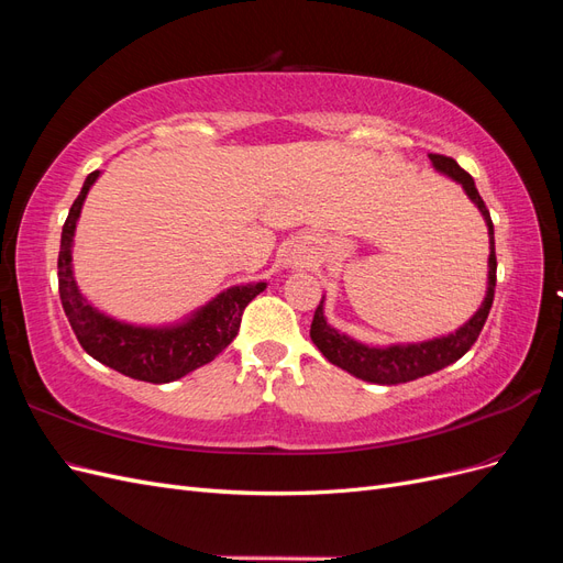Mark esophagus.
Segmentation results:
<instances>
[{
	"mask_svg": "<svg viewBox=\"0 0 563 563\" xmlns=\"http://www.w3.org/2000/svg\"><path fill=\"white\" fill-rule=\"evenodd\" d=\"M302 261H305V255H300V251H291V255L286 258L288 265H300Z\"/></svg>",
	"mask_w": 563,
	"mask_h": 563,
	"instance_id": "34e87169",
	"label": "esophagus"
}]
</instances>
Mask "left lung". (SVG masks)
<instances>
[{"label": "left lung", "mask_w": 563, "mask_h": 563, "mask_svg": "<svg viewBox=\"0 0 563 563\" xmlns=\"http://www.w3.org/2000/svg\"><path fill=\"white\" fill-rule=\"evenodd\" d=\"M432 164L444 172L446 176H451L453 180H457L460 185L465 187V192L470 195V199L479 207L486 225H488V234H490V255H488V294L484 298V305L479 308L463 329L446 335V338H437V340H428V343H418V345H395V347H366L356 340L338 333L335 329H331L327 319H323V310L321 302L317 305L314 317H312V327H310V338L312 343L319 347V352L327 356V360L340 368H345L352 376L362 378L366 383H376V385H401V383H411L416 378L430 376L434 371L446 368L449 364L457 362L479 338L484 323L488 319L490 305H493V294H496V269H498V261H496V240H493V220L490 213L486 209V203L476 190L474 178L460 168L457 162L453 157L446 155H430Z\"/></svg>", "instance_id": "left-lung-1"}]
</instances>
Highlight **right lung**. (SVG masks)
Listing matches in <instances>:
<instances>
[{"instance_id":"right-lung-1","label":"right lung","mask_w":563,"mask_h":563,"mask_svg":"<svg viewBox=\"0 0 563 563\" xmlns=\"http://www.w3.org/2000/svg\"><path fill=\"white\" fill-rule=\"evenodd\" d=\"M98 178L89 174L75 203L67 213L58 251V294L67 321L79 340V345L96 362L106 364L133 380L172 383L187 373L213 362L240 331L246 305L258 296L265 284H246L228 288L199 310L195 319L176 329H135L96 312L81 298L73 277V236L81 211L84 197Z\"/></svg>"}]
</instances>
